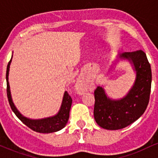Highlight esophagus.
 I'll use <instances>...</instances> for the list:
<instances>
[{
    "label": "esophagus",
    "instance_id": "1",
    "mask_svg": "<svg viewBox=\"0 0 158 158\" xmlns=\"http://www.w3.org/2000/svg\"><path fill=\"white\" fill-rule=\"evenodd\" d=\"M89 88V85L88 83L85 81L83 79H79L77 81V85H76V88H77L78 93L79 94H82L85 91Z\"/></svg>",
    "mask_w": 158,
    "mask_h": 158
}]
</instances>
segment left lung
<instances>
[{"mask_svg":"<svg viewBox=\"0 0 158 158\" xmlns=\"http://www.w3.org/2000/svg\"><path fill=\"white\" fill-rule=\"evenodd\" d=\"M119 57L131 63L136 78L131 89L120 99H110L102 87L94 90V119L108 130L122 129L139 119L147 108L151 92L152 70L146 53L139 50L123 52Z\"/></svg>","mask_w":158,"mask_h":158,"instance_id":"obj_1","label":"left lung"}]
</instances>
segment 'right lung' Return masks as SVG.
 I'll return each mask as SVG.
<instances>
[{
	"label": "right lung",
	"mask_w": 158,
	"mask_h": 158,
	"mask_svg": "<svg viewBox=\"0 0 158 158\" xmlns=\"http://www.w3.org/2000/svg\"><path fill=\"white\" fill-rule=\"evenodd\" d=\"M12 61V59L9 61L8 65L6 68V93L7 97H8L9 103L12 108V111L15 113L17 116V117L22 122L23 124H25L27 127L31 128L32 130L39 133H52V132H56L62 129L65 127L66 124L68 123L69 119V114H70V110L71 108L72 105V99L70 96L69 95L67 91L64 92V97H63L62 102L60 107L59 112L57 114H56L53 117H47V118L40 119H32L27 118L26 117L23 116L20 112L18 110L16 107L12 102V97H11L10 93V84H9V71H10V66Z\"/></svg>",
	"instance_id": "right-lung-1"
}]
</instances>
